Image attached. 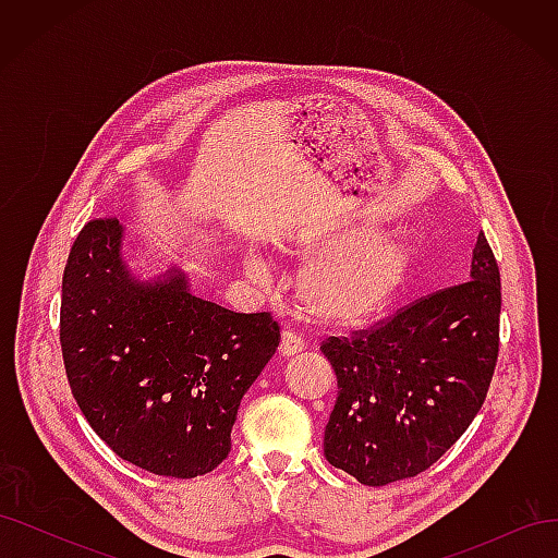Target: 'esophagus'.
<instances>
[{"instance_id": "esophagus-1", "label": "esophagus", "mask_w": 558, "mask_h": 558, "mask_svg": "<svg viewBox=\"0 0 558 558\" xmlns=\"http://www.w3.org/2000/svg\"><path fill=\"white\" fill-rule=\"evenodd\" d=\"M305 340L295 332H283L281 335V344H279V353L281 356H295V353L305 351Z\"/></svg>"}]
</instances>
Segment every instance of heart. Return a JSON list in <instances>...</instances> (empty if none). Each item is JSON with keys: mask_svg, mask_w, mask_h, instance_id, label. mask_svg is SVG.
Here are the masks:
<instances>
[{"mask_svg": "<svg viewBox=\"0 0 558 558\" xmlns=\"http://www.w3.org/2000/svg\"><path fill=\"white\" fill-rule=\"evenodd\" d=\"M314 260L298 283L307 314L332 328H356L384 314L408 283L416 244L408 232L365 234L342 228L314 234L295 251Z\"/></svg>", "mask_w": 558, "mask_h": 558, "instance_id": "b5f03b06", "label": "heart"}]
</instances>
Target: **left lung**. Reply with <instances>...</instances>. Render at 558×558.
<instances>
[{
	"label": "left lung",
	"mask_w": 558,
	"mask_h": 558,
	"mask_svg": "<svg viewBox=\"0 0 558 558\" xmlns=\"http://www.w3.org/2000/svg\"><path fill=\"white\" fill-rule=\"evenodd\" d=\"M500 272L484 234L470 279L320 344L337 375L324 453L365 486L416 477L468 430L498 361Z\"/></svg>",
	"instance_id": "1"
}]
</instances>
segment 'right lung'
<instances>
[{"label":"right lung","mask_w":558,"mask_h":558,"mask_svg":"<svg viewBox=\"0 0 558 558\" xmlns=\"http://www.w3.org/2000/svg\"><path fill=\"white\" fill-rule=\"evenodd\" d=\"M123 226H83L62 277L60 347L83 416L116 456L191 480L228 459L240 402L279 347L267 312L195 298L179 269L130 277Z\"/></svg>","instance_id":"obj_1"}]
</instances>
